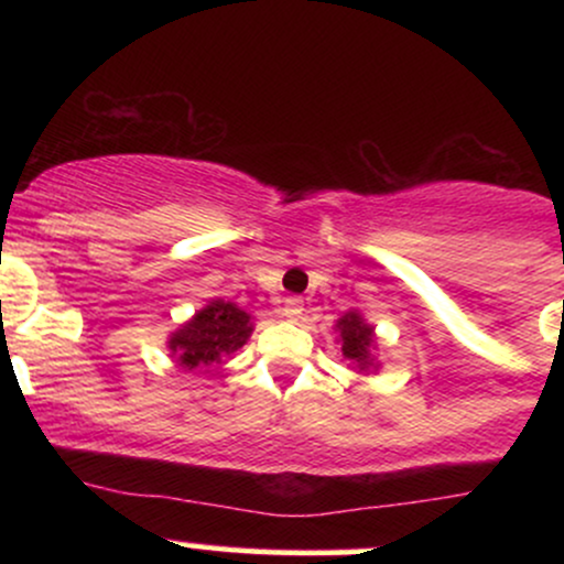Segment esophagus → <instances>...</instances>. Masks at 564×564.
I'll list each match as a JSON object with an SVG mask.
<instances>
[{
	"mask_svg": "<svg viewBox=\"0 0 564 564\" xmlns=\"http://www.w3.org/2000/svg\"><path fill=\"white\" fill-rule=\"evenodd\" d=\"M281 313L286 315L289 321H300L304 315V300H302V296H286V300H283Z\"/></svg>",
	"mask_w": 564,
	"mask_h": 564,
	"instance_id": "34e87169",
	"label": "esophagus"
}]
</instances>
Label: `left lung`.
Wrapping results in <instances>:
<instances>
[{"mask_svg":"<svg viewBox=\"0 0 564 564\" xmlns=\"http://www.w3.org/2000/svg\"><path fill=\"white\" fill-rule=\"evenodd\" d=\"M339 332H341V352H345V358L355 360L360 368L371 366V352H368V347H371L373 341V328L366 326L358 313H347L345 318L339 321Z\"/></svg>","mask_w":564,"mask_h":564,"instance_id":"1","label":"left lung"}]
</instances>
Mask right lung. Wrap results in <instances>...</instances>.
<instances>
[{"label":"right lung","mask_w":564,"mask_h":564,"mask_svg":"<svg viewBox=\"0 0 564 564\" xmlns=\"http://www.w3.org/2000/svg\"><path fill=\"white\" fill-rule=\"evenodd\" d=\"M251 334L249 315L232 302H212L198 310L196 318L185 323L170 339V349L177 355L180 366L198 368L219 364L223 355L236 352Z\"/></svg>","instance_id":"right-lung-1"}]
</instances>
